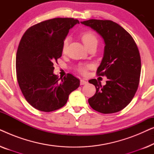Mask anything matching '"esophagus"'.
Wrapping results in <instances>:
<instances>
[{
    "instance_id": "34e87169",
    "label": "esophagus",
    "mask_w": 154,
    "mask_h": 154,
    "mask_svg": "<svg viewBox=\"0 0 154 154\" xmlns=\"http://www.w3.org/2000/svg\"><path fill=\"white\" fill-rule=\"evenodd\" d=\"M80 83H81V85H85V84H87L88 82L86 81H85V80L81 79V82H80Z\"/></svg>"
}]
</instances>
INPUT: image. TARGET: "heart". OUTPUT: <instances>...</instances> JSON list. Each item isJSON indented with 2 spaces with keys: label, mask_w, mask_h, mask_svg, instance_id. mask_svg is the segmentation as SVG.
Segmentation results:
<instances>
[{
  "label": "heart",
  "mask_w": 154,
  "mask_h": 154,
  "mask_svg": "<svg viewBox=\"0 0 154 154\" xmlns=\"http://www.w3.org/2000/svg\"><path fill=\"white\" fill-rule=\"evenodd\" d=\"M81 38L85 46L88 45L90 43H92V42H97V38L95 34H94V33L91 32V31H86V32H84L83 34H82ZM68 43L69 38L66 37V38L64 40L62 43L63 52H64L65 50H66L67 46H68ZM88 67H89V66H88V65H80V66L78 67V70H79L81 73H85L87 72V69Z\"/></svg>",
  "instance_id": "1"
}]
</instances>
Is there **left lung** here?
Segmentation results:
<instances>
[{
  "mask_svg": "<svg viewBox=\"0 0 154 154\" xmlns=\"http://www.w3.org/2000/svg\"><path fill=\"white\" fill-rule=\"evenodd\" d=\"M82 24L96 31L104 39V57L97 70L98 75L107 77L106 85L91 79L96 88L88 102L94 110L102 113L121 111L133 99L141 73L140 52L131 35L111 20H89Z\"/></svg>",
  "mask_w": 154,
  "mask_h": 154,
  "instance_id": "1",
  "label": "left lung"
}]
</instances>
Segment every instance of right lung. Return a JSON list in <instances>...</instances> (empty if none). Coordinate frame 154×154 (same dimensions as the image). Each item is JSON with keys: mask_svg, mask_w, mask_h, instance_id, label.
<instances>
[{"mask_svg": "<svg viewBox=\"0 0 154 154\" xmlns=\"http://www.w3.org/2000/svg\"><path fill=\"white\" fill-rule=\"evenodd\" d=\"M79 21L54 18L26 31L16 56L17 79L26 100L38 110L50 112L64 106L71 92L80 85L79 79L68 73L59 78L53 63L62 54V43L69 29Z\"/></svg>", "mask_w": 154, "mask_h": 154, "instance_id": "right-lung-1", "label": "right lung"}]
</instances>
